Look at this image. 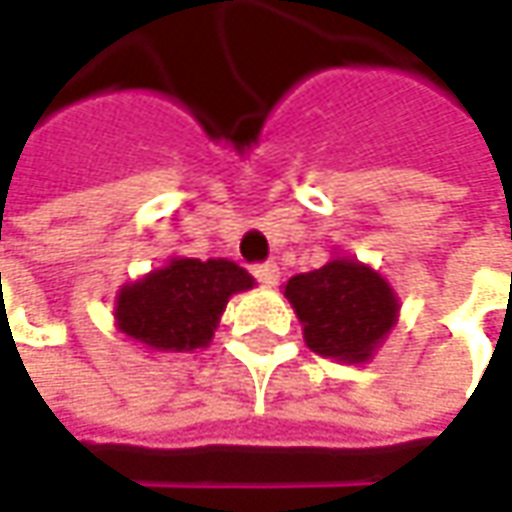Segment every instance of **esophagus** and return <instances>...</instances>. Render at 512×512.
I'll return each instance as SVG.
<instances>
[{
	"label": "esophagus",
	"mask_w": 512,
	"mask_h": 512,
	"mask_svg": "<svg viewBox=\"0 0 512 512\" xmlns=\"http://www.w3.org/2000/svg\"><path fill=\"white\" fill-rule=\"evenodd\" d=\"M253 276L262 282L265 287H276L279 285V267L276 265H259L253 267Z\"/></svg>",
	"instance_id": "esophagus-1"
}]
</instances>
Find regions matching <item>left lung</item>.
I'll use <instances>...</instances> for the list:
<instances>
[{"instance_id":"obj_1","label":"left lung","mask_w":512,"mask_h":512,"mask_svg":"<svg viewBox=\"0 0 512 512\" xmlns=\"http://www.w3.org/2000/svg\"><path fill=\"white\" fill-rule=\"evenodd\" d=\"M305 344L333 362L367 364L399 322V296L379 270L353 256H330L285 285Z\"/></svg>"}]
</instances>
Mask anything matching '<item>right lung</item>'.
Here are the masks:
<instances>
[{
	"mask_svg": "<svg viewBox=\"0 0 512 512\" xmlns=\"http://www.w3.org/2000/svg\"><path fill=\"white\" fill-rule=\"evenodd\" d=\"M253 285V276L236 262L173 256L165 267L119 287L113 322L145 353L199 350L213 342L230 296Z\"/></svg>",
	"mask_w": 512,
	"mask_h": 512,
	"instance_id": "add662e5",
	"label": "right lung"
}]
</instances>
